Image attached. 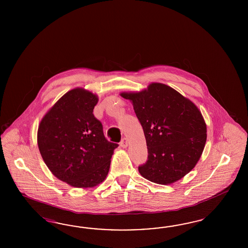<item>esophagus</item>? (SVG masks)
<instances>
[{
  "mask_svg": "<svg viewBox=\"0 0 248 248\" xmlns=\"http://www.w3.org/2000/svg\"><path fill=\"white\" fill-rule=\"evenodd\" d=\"M120 145L123 148H126L128 145H129V141H128L127 138H124V139L121 141Z\"/></svg>",
  "mask_w": 248,
  "mask_h": 248,
  "instance_id": "obj_1",
  "label": "esophagus"
}]
</instances>
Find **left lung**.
<instances>
[{
  "instance_id": "8db88e82",
  "label": "left lung",
  "mask_w": 248,
  "mask_h": 248,
  "mask_svg": "<svg viewBox=\"0 0 248 248\" xmlns=\"http://www.w3.org/2000/svg\"><path fill=\"white\" fill-rule=\"evenodd\" d=\"M120 95L133 104L146 140L148 160L139 173L159 185L180 180L197 164L206 142V124L198 107L161 83Z\"/></svg>"
}]
</instances>
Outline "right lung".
Here are the masks:
<instances>
[{
  "instance_id": "1",
  "label": "right lung",
  "mask_w": 248,
  "mask_h": 248,
  "mask_svg": "<svg viewBox=\"0 0 248 248\" xmlns=\"http://www.w3.org/2000/svg\"><path fill=\"white\" fill-rule=\"evenodd\" d=\"M98 96L84 88L67 92L41 120L38 147L55 177L77 188H92L108 174L117 143L105 139L93 115Z\"/></svg>"
}]
</instances>
